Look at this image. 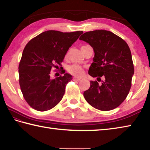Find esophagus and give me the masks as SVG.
<instances>
[{"label": "esophagus", "mask_w": 150, "mask_h": 150, "mask_svg": "<svg viewBox=\"0 0 150 150\" xmlns=\"http://www.w3.org/2000/svg\"><path fill=\"white\" fill-rule=\"evenodd\" d=\"M73 80L74 81H80L81 80V78H77V77H73Z\"/></svg>", "instance_id": "34e87169"}]
</instances>
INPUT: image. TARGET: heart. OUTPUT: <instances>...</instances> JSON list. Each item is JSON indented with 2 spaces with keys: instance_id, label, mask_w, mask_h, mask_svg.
<instances>
[{
  "instance_id": "b5f03b06",
  "label": "heart",
  "mask_w": 150,
  "mask_h": 150,
  "mask_svg": "<svg viewBox=\"0 0 150 150\" xmlns=\"http://www.w3.org/2000/svg\"><path fill=\"white\" fill-rule=\"evenodd\" d=\"M69 54V52H67L66 57ZM67 71L75 77H81L84 73V69L81 66L77 65V64H73L67 67Z\"/></svg>"
}]
</instances>
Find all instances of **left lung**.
Here are the masks:
<instances>
[{
    "label": "left lung",
    "mask_w": 150,
    "mask_h": 150,
    "mask_svg": "<svg viewBox=\"0 0 150 150\" xmlns=\"http://www.w3.org/2000/svg\"><path fill=\"white\" fill-rule=\"evenodd\" d=\"M79 40L88 43L95 52L88 73L103 81H90L84 97L97 109L108 111L121 105L131 87L134 66L131 50L125 41L112 32L96 30L84 33Z\"/></svg>",
    "instance_id": "obj_1"
}]
</instances>
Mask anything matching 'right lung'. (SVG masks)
<instances>
[{"instance_id":"1","label":"right lung","mask_w":150,"mask_h":150,"mask_svg":"<svg viewBox=\"0 0 150 150\" xmlns=\"http://www.w3.org/2000/svg\"><path fill=\"white\" fill-rule=\"evenodd\" d=\"M83 33L47 30L26 45L19 65V82L24 99L34 109L48 110L62 100L72 76L65 73L52 79L51 71L61 65L69 48Z\"/></svg>"}]
</instances>
